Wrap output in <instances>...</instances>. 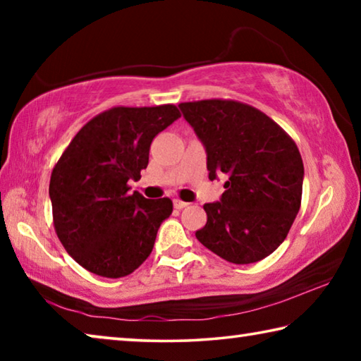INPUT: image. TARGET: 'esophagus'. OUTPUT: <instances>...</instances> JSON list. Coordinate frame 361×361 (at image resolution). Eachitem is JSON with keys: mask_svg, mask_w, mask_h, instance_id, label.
I'll list each match as a JSON object with an SVG mask.
<instances>
[{"mask_svg": "<svg viewBox=\"0 0 361 361\" xmlns=\"http://www.w3.org/2000/svg\"><path fill=\"white\" fill-rule=\"evenodd\" d=\"M186 205H188V204H186V202H183V200H180V199H175V200H173V207H175L176 210H181V209H185Z\"/></svg>", "mask_w": 361, "mask_h": 361, "instance_id": "obj_1", "label": "esophagus"}]
</instances>
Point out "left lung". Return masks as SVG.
Wrapping results in <instances>:
<instances>
[{"label":"left lung","mask_w":361,"mask_h":361,"mask_svg":"<svg viewBox=\"0 0 361 361\" xmlns=\"http://www.w3.org/2000/svg\"><path fill=\"white\" fill-rule=\"evenodd\" d=\"M205 146L209 178L228 176L205 204L197 240L234 264L264 259L285 240L301 207L304 166L293 138L259 109L235 100L180 103Z\"/></svg>","instance_id":"left-lung-1"}]
</instances>
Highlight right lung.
<instances>
[{"mask_svg":"<svg viewBox=\"0 0 361 361\" xmlns=\"http://www.w3.org/2000/svg\"><path fill=\"white\" fill-rule=\"evenodd\" d=\"M180 116L175 105L114 106L90 119L60 156L49 183L54 228L89 272L126 277L152 252L173 204L129 194V181L140 180L152 140Z\"/></svg>","mask_w":361,"mask_h":361,"instance_id":"add662e5","label":"right lung"}]
</instances>
